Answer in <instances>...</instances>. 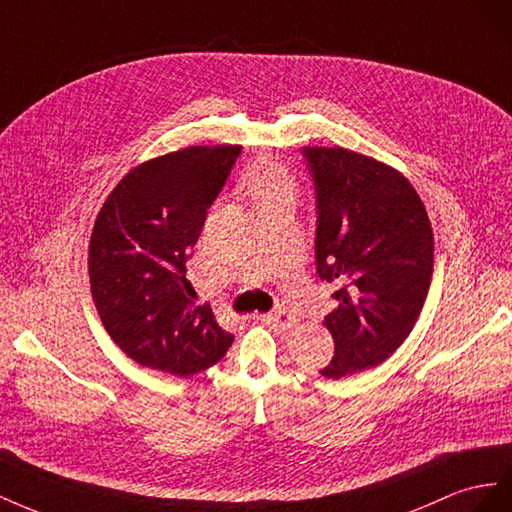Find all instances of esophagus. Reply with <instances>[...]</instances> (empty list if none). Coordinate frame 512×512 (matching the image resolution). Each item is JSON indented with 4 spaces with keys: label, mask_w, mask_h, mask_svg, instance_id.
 Returning a JSON list of instances; mask_svg holds the SVG:
<instances>
[{
    "label": "esophagus",
    "mask_w": 512,
    "mask_h": 512,
    "mask_svg": "<svg viewBox=\"0 0 512 512\" xmlns=\"http://www.w3.org/2000/svg\"><path fill=\"white\" fill-rule=\"evenodd\" d=\"M264 319L268 321V324H270L272 328H276V330H289L291 326H294V321H296L285 309L272 311V313H268Z\"/></svg>",
    "instance_id": "1"
}]
</instances>
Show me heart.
<instances>
[{"label": "heart", "instance_id": "1", "mask_svg": "<svg viewBox=\"0 0 512 512\" xmlns=\"http://www.w3.org/2000/svg\"><path fill=\"white\" fill-rule=\"evenodd\" d=\"M244 186L257 203L279 197H294V178L274 158H257L244 173Z\"/></svg>", "mask_w": 512, "mask_h": 512}]
</instances>
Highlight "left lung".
Instances as JSON below:
<instances>
[{"mask_svg":"<svg viewBox=\"0 0 512 512\" xmlns=\"http://www.w3.org/2000/svg\"><path fill=\"white\" fill-rule=\"evenodd\" d=\"M315 186V264L337 285L326 315L334 356L319 373L341 379L377 367L412 332L433 274V231L407 178L343 148H302Z\"/></svg>","mask_w":512,"mask_h":512,"instance_id":"1","label":"left lung"}]
</instances>
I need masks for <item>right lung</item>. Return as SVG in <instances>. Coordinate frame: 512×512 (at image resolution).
Listing matches in <instances>:
<instances>
[{
	"label": "right lung",
	"instance_id": "1",
	"mask_svg": "<svg viewBox=\"0 0 512 512\" xmlns=\"http://www.w3.org/2000/svg\"><path fill=\"white\" fill-rule=\"evenodd\" d=\"M242 145H195L135 167L100 208L90 285L102 326L141 367L191 377L221 360L233 334L195 306L186 261Z\"/></svg>",
	"mask_w": 512,
	"mask_h": 512
}]
</instances>
